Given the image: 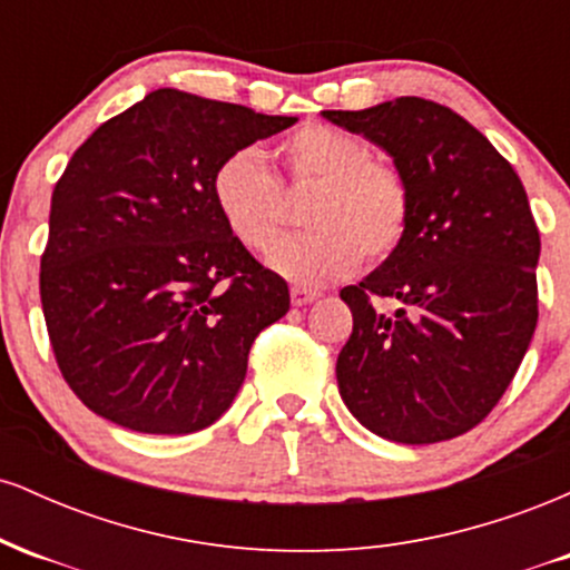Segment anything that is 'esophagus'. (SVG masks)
Here are the masks:
<instances>
[{
  "instance_id": "34e87169",
  "label": "esophagus",
  "mask_w": 570,
  "mask_h": 570,
  "mask_svg": "<svg viewBox=\"0 0 570 570\" xmlns=\"http://www.w3.org/2000/svg\"><path fill=\"white\" fill-rule=\"evenodd\" d=\"M316 297H318L316 289H305V286H292V305H297V307L311 305Z\"/></svg>"
}]
</instances>
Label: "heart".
I'll list each match as a JSON object with an SVG mask.
<instances>
[{
    "instance_id": "b5f03b06",
    "label": "heart",
    "mask_w": 570,
    "mask_h": 570,
    "mask_svg": "<svg viewBox=\"0 0 570 570\" xmlns=\"http://www.w3.org/2000/svg\"><path fill=\"white\" fill-rule=\"evenodd\" d=\"M292 187H316L305 206L313 230L292 235L267 254V265L297 286H326L358 265L383 263L410 227L412 198L394 163L372 158L356 136L303 126L276 147ZM212 200L222 225L248 252L276 244L286 225L278 179L254 147L227 155L212 174Z\"/></svg>"
}]
</instances>
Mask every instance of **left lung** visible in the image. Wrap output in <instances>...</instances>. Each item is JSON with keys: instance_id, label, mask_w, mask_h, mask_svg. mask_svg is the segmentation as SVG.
I'll list each match as a JSON object with an SVG mask.
<instances>
[{"instance_id": "left-lung-1", "label": "left lung", "mask_w": 570, "mask_h": 570, "mask_svg": "<svg viewBox=\"0 0 570 570\" xmlns=\"http://www.w3.org/2000/svg\"><path fill=\"white\" fill-rule=\"evenodd\" d=\"M324 117L385 149L412 198L396 252L340 292L353 313L340 396L383 440L466 434L499 404L539 322L525 187L472 122L426 98Z\"/></svg>"}]
</instances>
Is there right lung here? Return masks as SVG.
Listing matches in <instances>:
<instances>
[{"label": "right lung", "instance_id": "obj_1", "mask_svg": "<svg viewBox=\"0 0 570 570\" xmlns=\"http://www.w3.org/2000/svg\"><path fill=\"white\" fill-rule=\"evenodd\" d=\"M294 122L160 88L71 155L39 297L85 407L141 434H193L230 407L254 337L289 311V286L222 225L212 174Z\"/></svg>", "mask_w": 570, "mask_h": 570}]
</instances>
